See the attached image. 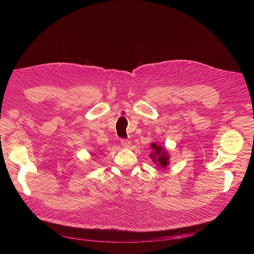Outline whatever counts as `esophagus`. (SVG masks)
Segmentation results:
<instances>
[{"mask_svg": "<svg viewBox=\"0 0 254 254\" xmlns=\"http://www.w3.org/2000/svg\"><path fill=\"white\" fill-rule=\"evenodd\" d=\"M121 142H122L124 148H128V147L130 146V140H128V139H127V138H122V139H121Z\"/></svg>", "mask_w": 254, "mask_h": 254, "instance_id": "esophagus-1", "label": "esophagus"}]
</instances>
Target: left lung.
Returning a JSON list of instances; mask_svg holds the SVG:
<instances>
[{
    "label": "left lung",
    "mask_w": 254,
    "mask_h": 254,
    "mask_svg": "<svg viewBox=\"0 0 254 254\" xmlns=\"http://www.w3.org/2000/svg\"><path fill=\"white\" fill-rule=\"evenodd\" d=\"M151 149L154 150V153L151 155V158L154 160V162L157 163L161 168H166L169 164V157L167 156V153L165 150H163L160 146H157L156 143H152Z\"/></svg>",
    "instance_id": "obj_1"
}]
</instances>
